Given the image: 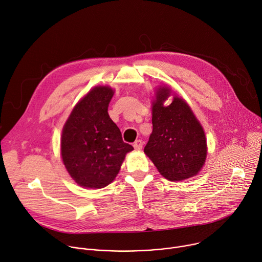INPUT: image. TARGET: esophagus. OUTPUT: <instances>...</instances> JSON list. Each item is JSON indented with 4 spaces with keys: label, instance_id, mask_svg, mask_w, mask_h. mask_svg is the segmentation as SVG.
Segmentation results:
<instances>
[{
    "label": "esophagus",
    "instance_id": "obj_1",
    "mask_svg": "<svg viewBox=\"0 0 262 262\" xmlns=\"http://www.w3.org/2000/svg\"><path fill=\"white\" fill-rule=\"evenodd\" d=\"M142 146H143V142H142V140H137L134 143V147L136 149H141Z\"/></svg>",
    "mask_w": 262,
    "mask_h": 262
}]
</instances>
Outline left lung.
Here are the masks:
<instances>
[{
	"label": "left lung",
	"instance_id": "1",
	"mask_svg": "<svg viewBox=\"0 0 262 262\" xmlns=\"http://www.w3.org/2000/svg\"><path fill=\"white\" fill-rule=\"evenodd\" d=\"M170 89L160 86L152 102V133L144 152L159 172L178 182L201 171L207 157L204 129L186 101L178 96L165 106Z\"/></svg>",
	"mask_w": 262,
	"mask_h": 262
}]
</instances>
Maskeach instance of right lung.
I'll return each instance as SVG.
<instances>
[{"mask_svg":"<svg viewBox=\"0 0 262 262\" xmlns=\"http://www.w3.org/2000/svg\"><path fill=\"white\" fill-rule=\"evenodd\" d=\"M114 91L91 90L75 105L63 126L60 145L66 168L79 186L103 188L111 184L134 147L122 140L120 129L108 116Z\"/></svg>","mask_w":262,"mask_h":262,"instance_id":"right-lung-1","label":"right lung"}]
</instances>
